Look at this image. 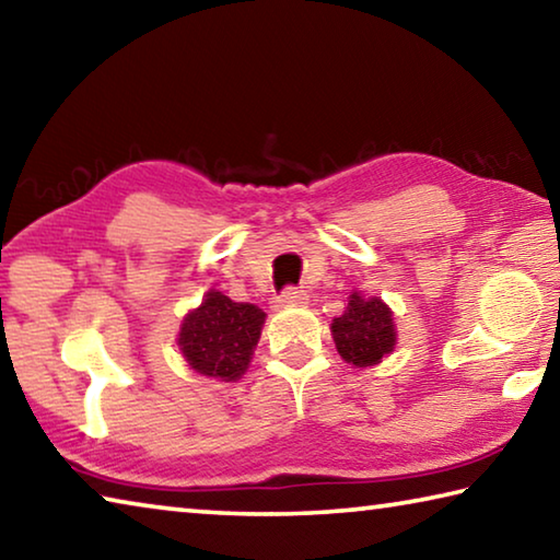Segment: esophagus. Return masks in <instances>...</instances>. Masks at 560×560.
<instances>
[{
    "mask_svg": "<svg viewBox=\"0 0 560 560\" xmlns=\"http://www.w3.org/2000/svg\"><path fill=\"white\" fill-rule=\"evenodd\" d=\"M303 303H308V296L299 289H287L281 291L277 301H273V306L277 308H287V306H303Z\"/></svg>",
    "mask_w": 560,
    "mask_h": 560,
    "instance_id": "esophagus-1",
    "label": "esophagus"
}]
</instances>
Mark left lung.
I'll list each match as a JSON object with an SVG mask.
<instances>
[{
	"label": "left lung",
	"instance_id": "1",
	"mask_svg": "<svg viewBox=\"0 0 560 560\" xmlns=\"http://www.w3.org/2000/svg\"><path fill=\"white\" fill-rule=\"evenodd\" d=\"M330 336L338 355L353 368L383 363L397 346L390 306L381 296H363L358 289L350 291L346 311L330 324Z\"/></svg>",
	"mask_w": 560,
	"mask_h": 560
}]
</instances>
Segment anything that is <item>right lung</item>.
I'll return each instance as SVG.
<instances>
[{"label":"right lung","instance_id":"obj_1","mask_svg":"<svg viewBox=\"0 0 560 560\" xmlns=\"http://www.w3.org/2000/svg\"><path fill=\"white\" fill-rule=\"evenodd\" d=\"M267 314L254 303H236L210 289L202 303L185 314L177 348L195 373L236 383L252 363Z\"/></svg>","mask_w":560,"mask_h":560}]
</instances>
